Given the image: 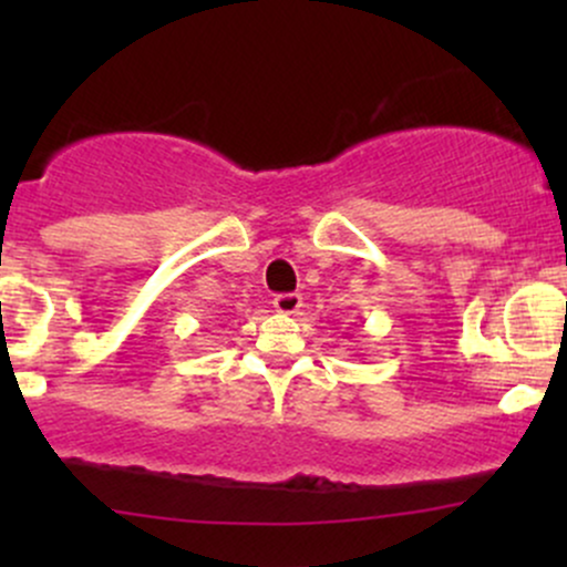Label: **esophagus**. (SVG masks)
Here are the masks:
<instances>
[{
    "label": "esophagus",
    "mask_w": 567,
    "mask_h": 567,
    "mask_svg": "<svg viewBox=\"0 0 567 567\" xmlns=\"http://www.w3.org/2000/svg\"><path fill=\"white\" fill-rule=\"evenodd\" d=\"M303 306V298L298 292H282V296L275 298V309L279 315H296Z\"/></svg>",
    "instance_id": "1"
}]
</instances>
